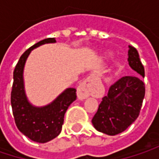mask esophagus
Listing matches in <instances>:
<instances>
[{"mask_svg": "<svg viewBox=\"0 0 159 159\" xmlns=\"http://www.w3.org/2000/svg\"><path fill=\"white\" fill-rule=\"evenodd\" d=\"M98 78L95 75H89L77 87V97L80 100L87 98L89 96H97Z\"/></svg>", "mask_w": 159, "mask_h": 159, "instance_id": "1", "label": "esophagus"}]
</instances>
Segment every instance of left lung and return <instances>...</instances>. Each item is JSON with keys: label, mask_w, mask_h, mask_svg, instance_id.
Returning <instances> with one entry per match:
<instances>
[{"label": "left lung", "mask_w": 159, "mask_h": 159, "mask_svg": "<svg viewBox=\"0 0 159 159\" xmlns=\"http://www.w3.org/2000/svg\"><path fill=\"white\" fill-rule=\"evenodd\" d=\"M128 62L136 75L115 82L92 119L96 130L108 135L125 131L138 118L142 108L145 88L141 76L144 77V69L137 49L133 46H129Z\"/></svg>", "instance_id": "left-lung-1"}]
</instances>
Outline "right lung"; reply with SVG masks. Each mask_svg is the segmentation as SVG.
<instances>
[{
    "instance_id": "right-lung-1",
    "label": "right lung",
    "mask_w": 159,
    "mask_h": 159,
    "mask_svg": "<svg viewBox=\"0 0 159 159\" xmlns=\"http://www.w3.org/2000/svg\"><path fill=\"white\" fill-rule=\"evenodd\" d=\"M55 42L54 38H48L30 47L20 57L14 71L11 104L16 124L23 134L37 143H47L60 134L64 114L68 107L76 99V89L73 87L65 89L51 103L43 107L32 105L25 95L24 68L27 57L34 48Z\"/></svg>"
}]
</instances>
